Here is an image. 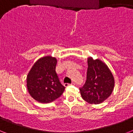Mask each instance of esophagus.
I'll use <instances>...</instances> for the list:
<instances>
[{
  "instance_id": "34e87169",
  "label": "esophagus",
  "mask_w": 133,
  "mask_h": 133,
  "mask_svg": "<svg viewBox=\"0 0 133 133\" xmlns=\"http://www.w3.org/2000/svg\"><path fill=\"white\" fill-rule=\"evenodd\" d=\"M76 83H75V82H72V83H64V85L65 86V87H68V86H69V85H75Z\"/></svg>"
}]
</instances>
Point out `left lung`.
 Segmentation results:
<instances>
[{
    "label": "left lung",
    "instance_id": "8db88e82",
    "mask_svg": "<svg viewBox=\"0 0 133 133\" xmlns=\"http://www.w3.org/2000/svg\"><path fill=\"white\" fill-rule=\"evenodd\" d=\"M88 65L86 81L79 90L85 101L99 104L111 95L115 85L113 76L107 65L98 59L88 58Z\"/></svg>",
    "mask_w": 133,
    "mask_h": 133
}]
</instances>
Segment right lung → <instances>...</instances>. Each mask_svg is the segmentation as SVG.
Returning a JSON list of instances; mask_svg holds the SVG:
<instances>
[{"label":"right lung","instance_id":"right-lung-1","mask_svg":"<svg viewBox=\"0 0 133 133\" xmlns=\"http://www.w3.org/2000/svg\"><path fill=\"white\" fill-rule=\"evenodd\" d=\"M57 61L45 56L38 59L27 77V87L30 95L41 103H49L61 97L65 90L56 72Z\"/></svg>","mask_w":133,"mask_h":133}]
</instances>
